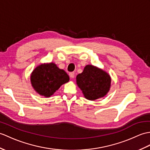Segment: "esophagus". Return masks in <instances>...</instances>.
<instances>
[{
	"label": "esophagus",
	"mask_w": 150,
	"mask_h": 150,
	"mask_svg": "<svg viewBox=\"0 0 150 150\" xmlns=\"http://www.w3.org/2000/svg\"><path fill=\"white\" fill-rule=\"evenodd\" d=\"M69 76L71 79H74L75 77V73L74 72H70L69 74Z\"/></svg>",
	"instance_id": "esophagus-1"
}]
</instances>
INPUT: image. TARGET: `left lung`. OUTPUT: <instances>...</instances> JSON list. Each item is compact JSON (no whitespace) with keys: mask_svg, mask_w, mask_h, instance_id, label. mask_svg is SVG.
<instances>
[{"mask_svg":"<svg viewBox=\"0 0 150 150\" xmlns=\"http://www.w3.org/2000/svg\"><path fill=\"white\" fill-rule=\"evenodd\" d=\"M110 75L93 65H87L82 74L76 76V83L85 98L95 100L105 96L109 91Z\"/></svg>","mask_w":150,"mask_h":150,"instance_id":"obj_1","label":"left lung"}]
</instances>
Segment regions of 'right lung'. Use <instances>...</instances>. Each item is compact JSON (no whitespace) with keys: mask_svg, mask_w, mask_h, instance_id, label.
Masks as SVG:
<instances>
[{"mask_svg":"<svg viewBox=\"0 0 150 150\" xmlns=\"http://www.w3.org/2000/svg\"><path fill=\"white\" fill-rule=\"evenodd\" d=\"M69 79L67 73L59 69L53 62L38 66L30 75L34 89L45 97L53 95L61 85L68 82Z\"/></svg>","mask_w":150,"mask_h":150,"instance_id":"obj_1","label":"right lung"}]
</instances>
